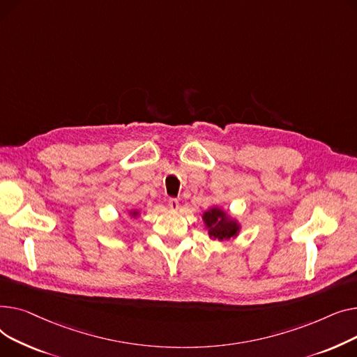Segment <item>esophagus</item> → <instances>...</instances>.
Returning <instances> with one entry per match:
<instances>
[{
	"instance_id": "34e87169",
	"label": "esophagus",
	"mask_w": 357,
	"mask_h": 357,
	"mask_svg": "<svg viewBox=\"0 0 357 357\" xmlns=\"http://www.w3.org/2000/svg\"><path fill=\"white\" fill-rule=\"evenodd\" d=\"M169 207L172 208V211H178V207H180L178 200L177 199H170L169 200Z\"/></svg>"
}]
</instances>
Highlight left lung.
<instances>
[{"label": "left lung", "instance_id": "obj_1", "mask_svg": "<svg viewBox=\"0 0 357 357\" xmlns=\"http://www.w3.org/2000/svg\"><path fill=\"white\" fill-rule=\"evenodd\" d=\"M204 227L207 229L208 238L212 241H229L239 236L242 225L236 218L227 213L225 208L219 206H212L211 208L203 212L202 215Z\"/></svg>", "mask_w": 357, "mask_h": 357}]
</instances>
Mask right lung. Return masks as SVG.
Returning <instances> with one entry per match:
<instances>
[{
	"label": "right lung",
	"mask_w": 357,
	"mask_h": 357,
	"mask_svg": "<svg viewBox=\"0 0 357 357\" xmlns=\"http://www.w3.org/2000/svg\"><path fill=\"white\" fill-rule=\"evenodd\" d=\"M128 215H130L131 219H137V218L141 216V211H139V208H131V211L128 212Z\"/></svg>",
	"instance_id": "right-lung-1"
}]
</instances>
